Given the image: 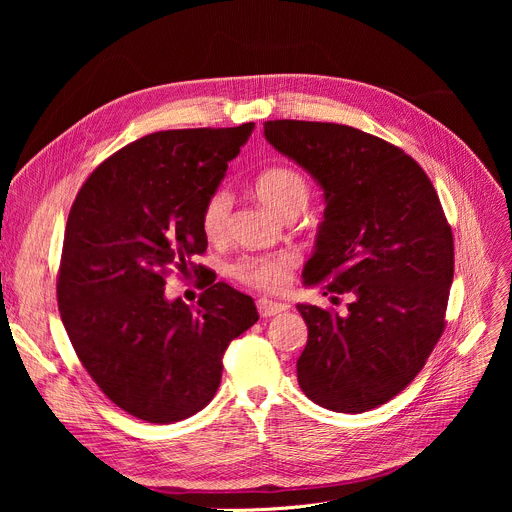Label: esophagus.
<instances>
[{"label":"esophagus","instance_id":"34e87169","mask_svg":"<svg viewBox=\"0 0 512 512\" xmlns=\"http://www.w3.org/2000/svg\"><path fill=\"white\" fill-rule=\"evenodd\" d=\"M288 309V305L284 303H276V301H267V299H259L257 301V311L261 317H274L278 313H284Z\"/></svg>","mask_w":512,"mask_h":512}]
</instances>
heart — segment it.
I'll use <instances>...</instances> for the list:
<instances>
[{
	"mask_svg": "<svg viewBox=\"0 0 512 512\" xmlns=\"http://www.w3.org/2000/svg\"><path fill=\"white\" fill-rule=\"evenodd\" d=\"M257 199L274 213L290 220L303 211L311 197V184L303 172L292 166L276 164L261 170L253 182ZM232 199L226 191H213L201 207V232L209 242H220L228 234ZM299 259L294 253L282 251L276 255L242 257L232 265V276L255 290L278 292L290 274L297 270Z\"/></svg>",
	"mask_w": 512,
	"mask_h": 512,
	"instance_id": "1",
	"label": "heart"
}]
</instances>
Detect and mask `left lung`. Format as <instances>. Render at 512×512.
I'll return each instance as SVG.
<instances>
[{
    "instance_id": "obj_1",
    "label": "left lung",
    "mask_w": 512,
    "mask_h": 512,
    "mask_svg": "<svg viewBox=\"0 0 512 512\" xmlns=\"http://www.w3.org/2000/svg\"><path fill=\"white\" fill-rule=\"evenodd\" d=\"M265 139L326 193L305 284L351 294L348 313L297 305L309 340L301 390L338 413H365L405 390L444 328L454 240L436 188L400 147L332 122L270 120Z\"/></svg>"
}]
</instances>
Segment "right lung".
Here are the masks:
<instances>
[{"instance_id":"add662e5","label":"right lung","mask_w":512,"mask_h":512,"mask_svg":"<svg viewBox=\"0 0 512 512\" xmlns=\"http://www.w3.org/2000/svg\"><path fill=\"white\" fill-rule=\"evenodd\" d=\"M253 122L159 130L91 172L70 207L58 307L74 353L116 407L147 423L195 415L222 380L228 344L259 319L247 294L205 284L197 309L166 280L199 276L201 207Z\"/></svg>"}]
</instances>
